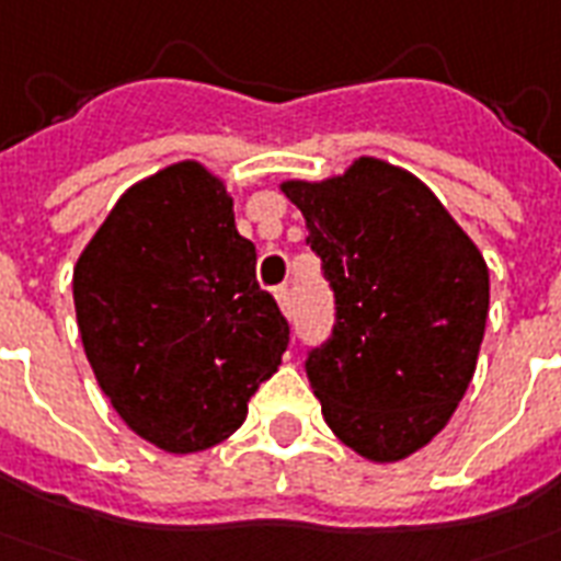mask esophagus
Returning <instances> with one entry per match:
<instances>
[{"mask_svg": "<svg viewBox=\"0 0 561 561\" xmlns=\"http://www.w3.org/2000/svg\"><path fill=\"white\" fill-rule=\"evenodd\" d=\"M276 302H279V309L285 311V314H290V306H294V302H290L288 285H279V288H276Z\"/></svg>", "mask_w": 561, "mask_h": 561, "instance_id": "esophagus-1", "label": "esophagus"}]
</instances>
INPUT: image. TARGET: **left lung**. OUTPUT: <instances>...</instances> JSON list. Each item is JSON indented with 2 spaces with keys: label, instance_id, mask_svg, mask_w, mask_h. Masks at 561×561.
Here are the masks:
<instances>
[{
  "label": "left lung",
  "instance_id": "left-lung-1",
  "mask_svg": "<svg viewBox=\"0 0 561 561\" xmlns=\"http://www.w3.org/2000/svg\"><path fill=\"white\" fill-rule=\"evenodd\" d=\"M335 294L332 335L306 350L329 430L370 461L421 450L477 370L489 267L430 187L358 158L329 182H285Z\"/></svg>",
  "mask_w": 561,
  "mask_h": 561
}]
</instances>
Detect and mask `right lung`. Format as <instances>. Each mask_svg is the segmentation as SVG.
<instances>
[{
    "label": "right lung",
    "instance_id": "1",
    "mask_svg": "<svg viewBox=\"0 0 561 561\" xmlns=\"http://www.w3.org/2000/svg\"><path fill=\"white\" fill-rule=\"evenodd\" d=\"M72 299L100 388L167 453L229 438L290 341L224 182L194 161L119 196L72 271Z\"/></svg>",
    "mask_w": 561,
    "mask_h": 561
}]
</instances>
